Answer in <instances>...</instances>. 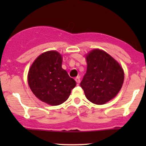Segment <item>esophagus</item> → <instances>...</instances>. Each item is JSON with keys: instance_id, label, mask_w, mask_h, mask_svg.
Returning <instances> with one entry per match:
<instances>
[{"instance_id": "esophagus-1", "label": "esophagus", "mask_w": 146, "mask_h": 146, "mask_svg": "<svg viewBox=\"0 0 146 146\" xmlns=\"http://www.w3.org/2000/svg\"><path fill=\"white\" fill-rule=\"evenodd\" d=\"M75 81H76L77 84H80V77H78V78H75Z\"/></svg>"}]
</instances>
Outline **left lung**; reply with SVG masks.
<instances>
[{"instance_id": "obj_1", "label": "left lung", "mask_w": 146, "mask_h": 146, "mask_svg": "<svg viewBox=\"0 0 146 146\" xmlns=\"http://www.w3.org/2000/svg\"><path fill=\"white\" fill-rule=\"evenodd\" d=\"M87 71L80 86L92 103L102 105L113 100L121 90L124 71L119 63L104 50L86 53Z\"/></svg>"}]
</instances>
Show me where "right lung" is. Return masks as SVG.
I'll use <instances>...</instances> for the list:
<instances>
[{"mask_svg": "<svg viewBox=\"0 0 146 146\" xmlns=\"http://www.w3.org/2000/svg\"><path fill=\"white\" fill-rule=\"evenodd\" d=\"M62 56L56 51L40 55L30 66L27 82L32 93L42 102L58 106L67 100L76 82L62 68Z\"/></svg>", "mask_w": 146, "mask_h": 146, "instance_id": "add662e5", "label": "right lung"}]
</instances>
